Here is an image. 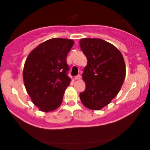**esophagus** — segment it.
Listing matches in <instances>:
<instances>
[{
  "label": "esophagus",
  "instance_id": "34e87169",
  "mask_svg": "<svg viewBox=\"0 0 150 150\" xmlns=\"http://www.w3.org/2000/svg\"><path fill=\"white\" fill-rule=\"evenodd\" d=\"M81 75H76V76H75L74 79H75V80H80V79H81Z\"/></svg>",
  "mask_w": 150,
  "mask_h": 150
}]
</instances>
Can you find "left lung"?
<instances>
[{
    "label": "left lung",
    "instance_id": "left-lung-1",
    "mask_svg": "<svg viewBox=\"0 0 150 150\" xmlns=\"http://www.w3.org/2000/svg\"><path fill=\"white\" fill-rule=\"evenodd\" d=\"M80 46L88 60L82 75L86 89L80 98L87 108L102 110L117 96L123 83V57L115 46L102 39L83 38Z\"/></svg>",
    "mask_w": 150,
    "mask_h": 150
}]
</instances>
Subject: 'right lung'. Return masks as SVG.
Segmentation results:
<instances>
[{
    "mask_svg": "<svg viewBox=\"0 0 150 150\" xmlns=\"http://www.w3.org/2000/svg\"><path fill=\"white\" fill-rule=\"evenodd\" d=\"M73 44L71 39H50L33 49L27 58L24 83L32 102L40 111H54L62 102L71 81L66 59Z\"/></svg>",
    "mask_w": 150,
    "mask_h": 150,
    "instance_id": "right-lung-1",
    "label": "right lung"
}]
</instances>
